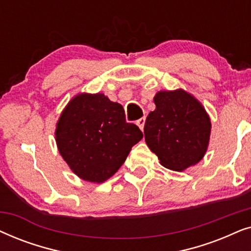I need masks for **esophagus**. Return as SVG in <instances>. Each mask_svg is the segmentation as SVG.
<instances>
[{
	"instance_id": "34e87169",
	"label": "esophagus",
	"mask_w": 251,
	"mask_h": 251,
	"mask_svg": "<svg viewBox=\"0 0 251 251\" xmlns=\"http://www.w3.org/2000/svg\"><path fill=\"white\" fill-rule=\"evenodd\" d=\"M145 118H142V119H139L138 121H137V126H139L140 128V130H143L144 129V126H145Z\"/></svg>"
}]
</instances>
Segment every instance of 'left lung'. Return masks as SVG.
<instances>
[{
  "instance_id": "left-lung-1",
  "label": "left lung",
  "mask_w": 251,
  "mask_h": 251,
  "mask_svg": "<svg viewBox=\"0 0 251 251\" xmlns=\"http://www.w3.org/2000/svg\"><path fill=\"white\" fill-rule=\"evenodd\" d=\"M155 109L147 115L144 135L147 146L167 169L183 171L203 159L211 122L203 105L183 89L154 96Z\"/></svg>"
}]
</instances>
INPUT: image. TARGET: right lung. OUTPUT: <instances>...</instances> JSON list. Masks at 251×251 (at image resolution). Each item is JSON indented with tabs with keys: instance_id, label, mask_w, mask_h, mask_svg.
<instances>
[{
	"instance_id": "add662e5",
	"label": "right lung",
	"mask_w": 251,
	"mask_h": 251,
	"mask_svg": "<svg viewBox=\"0 0 251 251\" xmlns=\"http://www.w3.org/2000/svg\"><path fill=\"white\" fill-rule=\"evenodd\" d=\"M60 155L81 179L104 183L120 169L131 147L143 138L125 109L104 94H78L61 112L56 125Z\"/></svg>"
}]
</instances>
